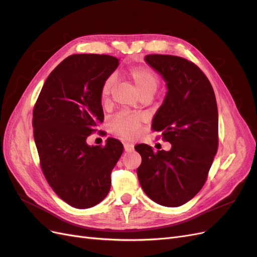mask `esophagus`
Instances as JSON below:
<instances>
[{
  "instance_id": "34e87169",
  "label": "esophagus",
  "mask_w": 257,
  "mask_h": 257,
  "mask_svg": "<svg viewBox=\"0 0 257 257\" xmlns=\"http://www.w3.org/2000/svg\"><path fill=\"white\" fill-rule=\"evenodd\" d=\"M133 150H134V145L124 144V151H125V152H132Z\"/></svg>"
}]
</instances>
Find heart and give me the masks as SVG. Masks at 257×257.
I'll return each mask as SVG.
<instances>
[{
  "label": "heart",
  "instance_id": "heart-1",
  "mask_svg": "<svg viewBox=\"0 0 257 257\" xmlns=\"http://www.w3.org/2000/svg\"><path fill=\"white\" fill-rule=\"evenodd\" d=\"M128 76L134 82L135 88L139 95L144 93H151L153 95L159 87V77L151 68L147 66H133L128 69ZM114 84V77L109 76L105 79L100 88V99L106 103L110 96ZM143 122V118L139 115L120 113L111 120L110 131L114 135L123 138H134L139 132Z\"/></svg>",
  "mask_w": 257,
  "mask_h": 257
}]
</instances>
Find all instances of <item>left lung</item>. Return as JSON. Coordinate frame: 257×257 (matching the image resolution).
<instances>
[{
    "instance_id": "obj_1",
    "label": "left lung",
    "mask_w": 257,
    "mask_h": 257,
    "mask_svg": "<svg viewBox=\"0 0 257 257\" xmlns=\"http://www.w3.org/2000/svg\"><path fill=\"white\" fill-rule=\"evenodd\" d=\"M147 64L166 82L163 104L152 128L172 144L154 152L139 144L137 176L147 196L165 207L188 203L203 188L217 151L219 114L212 85L193 62L168 54H148Z\"/></svg>"
}]
</instances>
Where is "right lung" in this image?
Returning <instances> with one entry per match:
<instances>
[{
  "label": "right lung",
  "mask_w": 257,
  "mask_h": 257,
  "mask_svg": "<svg viewBox=\"0 0 257 257\" xmlns=\"http://www.w3.org/2000/svg\"><path fill=\"white\" fill-rule=\"evenodd\" d=\"M118 65L107 54L69 56L50 73L34 106V141L46 180L77 209L107 196L111 170L123 152L114 138H107L104 147L87 144L104 121L100 88Z\"/></svg>",
  "instance_id": "obj_1"
}]
</instances>
